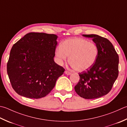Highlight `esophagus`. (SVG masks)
I'll return each instance as SVG.
<instances>
[{"mask_svg": "<svg viewBox=\"0 0 127 127\" xmlns=\"http://www.w3.org/2000/svg\"><path fill=\"white\" fill-rule=\"evenodd\" d=\"M65 73L66 74H67V75H70V74H71V73L70 71H68V70H65Z\"/></svg>", "mask_w": 127, "mask_h": 127, "instance_id": "esophagus-1", "label": "esophagus"}]
</instances>
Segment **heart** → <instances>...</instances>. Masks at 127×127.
I'll list each match as a JSON object with an SVG mask.
<instances>
[{
    "mask_svg": "<svg viewBox=\"0 0 127 127\" xmlns=\"http://www.w3.org/2000/svg\"><path fill=\"white\" fill-rule=\"evenodd\" d=\"M58 64H63L69 57V63L74 70L84 71L93 66L97 59L98 49L95 43L86 39L75 38L62 42L56 50Z\"/></svg>",
    "mask_w": 127,
    "mask_h": 127,
    "instance_id": "b5f03b06",
    "label": "heart"
}]
</instances>
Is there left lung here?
Masks as SVG:
<instances>
[{"label":"left lung","mask_w":127,"mask_h":127,"mask_svg":"<svg viewBox=\"0 0 127 127\" xmlns=\"http://www.w3.org/2000/svg\"><path fill=\"white\" fill-rule=\"evenodd\" d=\"M93 38L98 49L97 59L88 70L79 73L80 80L74 87L78 95L94 99L106 95L118 76L119 57L111 42L97 34H83Z\"/></svg>","instance_id":"8db88e82"}]
</instances>
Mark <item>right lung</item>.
Segmentation results:
<instances>
[{
    "label": "right lung",
    "mask_w": 127,
    "mask_h": 127,
    "mask_svg": "<svg viewBox=\"0 0 127 127\" xmlns=\"http://www.w3.org/2000/svg\"><path fill=\"white\" fill-rule=\"evenodd\" d=\"M57 36L42 32L25 34L12 47L7 73L15 91L30 98L50 93L65 69L54 61Z\"/></svg>",
    "instance_id": "obj_1"
}]
</instances>
